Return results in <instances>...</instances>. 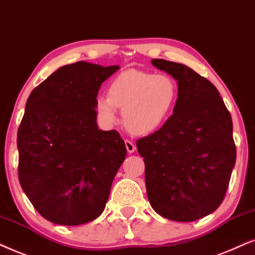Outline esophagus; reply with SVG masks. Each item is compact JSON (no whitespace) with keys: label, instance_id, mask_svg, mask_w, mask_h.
Masks as SVG:
<instances>
[{"label":"esophagus","instance_id":"34e87169","mask_svg":"<svg viewBox=\"0 0 255 255\" xmlns=\"http://www.w3.org/2000/svg\"><path fill=\"white\" fill-rule=\"evenodd\" d=\"M125 144H126V148H127V151L129 152V154H131V152H134L135 150H136V145H135L131 141L126 140Z\"/></svg>","mask_w":255,"mask_h":255}]
</instances>
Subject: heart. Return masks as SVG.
Masks as SVG:
<instances>
[{"instance_id":"1","label":"heart","mask_w":255,"mask_h":255,"mask_svg":"<svg viewBox=\"0 0 255 255\" xmlns=\"http://www.w3.org/2000/svg\"><path fill=\"white\" fill-rule=\"evenodd\" d=\"M177 97V85L167 74L128 70L111 81L107 96L97 98L96 111L105 125H113L118 108L130 133L150 134L170 118Z\"/></svg>"}]
</instances>
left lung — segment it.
I'll use <instances>...</instances> for the list:
<instances>
[{
    "instance_id": "1",
    "label": "left lung",
    "mask_w": 255,
    "mask_h": 255,
    "mask_svg": "<svg viewBox=\"0 0 255 255\" xmlns=\"http://www.w3.org/2000/svg\"><path fill=\"white\" fill-rule=\"evenodd\" d=\"M178 85L174 114L136 142L152 209L175 222H193L218 209L236 164L232 118L211 81L190 67L152 59Z\"/></svg>"
}]
</instances>
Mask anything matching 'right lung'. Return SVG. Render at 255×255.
<instances>
[{"label": "right lung", "mask_w": 255, "mask_h": 255, "mask_svg": "<svg viewBox=\"0 0 255 255\" xmlns=\"http://www.w3.org/2000/svg\"><path fill=\"white\" fill-rule=\"evenodd\" d=\"M120 69L77 62L59 67L30 94L17 131L18 179L38 213L76 226L103 213L127 149L97 125L101 84Z\"/></svg>", "instance_id": "right-lung-1"}]
</instances>
